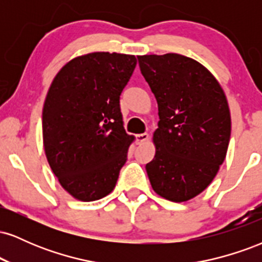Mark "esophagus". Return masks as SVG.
I'll list each match as a JSON object with an SVG mask.
<instances>
[{
  "label": "esophagus",
  "instance_id": "obj_1",
  "mask_svg": "<svg viewBox=\"0 0 262 262\" xmlns=\"http://www.w3.org/2000/svg\"><path fill=\"white\" fill-rule=\"evenodd\" d=\"M148 139H149V134L148 133H141V134L137 135V143L138 144L144 143V141H146Z\"/></svg>",
  "mask_w": 262,
  "mask_h": 262
}]
</instances>
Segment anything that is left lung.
<instances>
[{
  "label": "left lung",
  "instance_id": "obj_1",
  "mask_svg": "<svg viewBox=\"0 0 262 262\" xmlns=\"http://www.w3.org/2000/svg\"><path fill=\"white\" fill-rule=\"evenodd\" d=\"M159 107L156 152L146 164L159 196L185 202L204 191L223 164L230 140L229 106L215 77L180 55L138 56Z\"/></svg>",
  "mask_w": 262,
  "mask_h": 262
}]
</instances>
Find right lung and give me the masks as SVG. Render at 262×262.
<instances>
[{"mask_svg":"<svg viewBox=\"0 0 262 262\" xmlns=\"http://www.w3.org/2000/svg\"><path fill=\"white\" fill-rule=\"evenodd\" d=\"M134 55L91 53L54 77L43 108L48 162L74 198L91 202L116 187L134 140L123 127L119 98L133 74Z\"/></svg>","mask_w":262,"mask_h":262,"instance_id":"add662e5","label":"right lung"}]
</instances>
